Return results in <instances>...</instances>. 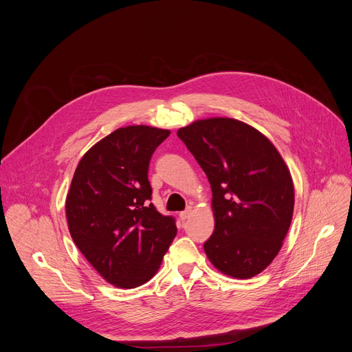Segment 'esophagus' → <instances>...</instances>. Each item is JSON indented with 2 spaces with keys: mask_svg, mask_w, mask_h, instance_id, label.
<instances>
[{
  "mask_svg": "<svg viewBox=\"0 0 352 352\" xmlns=\"http://www.w3.org/2000/svg\"><path fill=\"white\" fill-rule=\"evenodd\" d=\"M190 212H192V209H190V208L185 209L184 212H181V213H179V219H181L182 221H185V220H186V219L190 216Z\"/></svg>",
  "mask_w": 352,
  "mask_h": 352,
  "instance_id": "34e87169",
  "label": "esophagus"
}]
</instances>
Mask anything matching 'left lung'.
I'll list each match as a JSON object with an SVG mask.
<instances>
[{
  "label": "left lung",
  "instance_id": "obj_1",
  "mask_svg": "<svg viewBox=\"0 0 352 352\" xmlns=\"http://www.w3.org/2000/svg\"><path fill=\"white\" fill-rule=\"evenodd\" d=\"M212 188L214 231L209 261L227 276L249 278L277 256L294 212L291 174L273 143L232 118H209L178 129Z\"/></svg>",
  "mask_w": 352,
  "mask_h": 352
}]
</instances>
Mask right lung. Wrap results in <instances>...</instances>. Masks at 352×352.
<instances>
[{
	"label": "right lung",
	"mask_w": 352,
	"mask_h": 352,
	"mask_svg": "<svg viewBox=\"0 0 352 352\" xmlns=\"http://www.w3.org/2000/svg\"><path fill=\"white\" fill-rule=\"evenodd\" d=\"M170 131L132 125L90 147L67 196L71 236L109 283L135 288L152 278L177 235L175 219L157 212L148 163Z\"/></svg>",
	"instance_id": "obj_1"
}]
</instances>
